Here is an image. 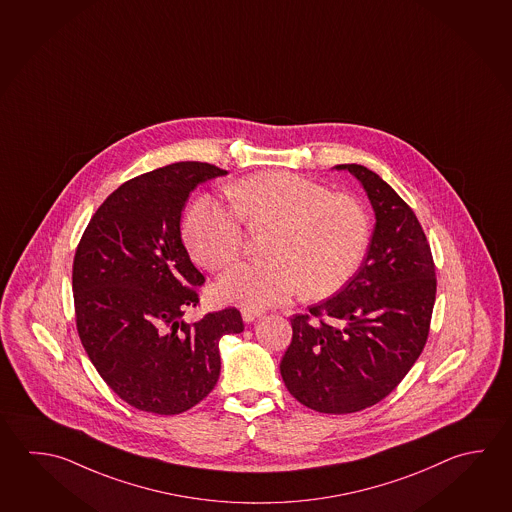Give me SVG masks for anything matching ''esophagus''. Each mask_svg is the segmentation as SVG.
Wrapping results in <instances>:
<instances>
[{"label": "esophagus", "instance_id": "1", "mask_svg": "<svg viewBox=\"0 0 512 512\" xmlns=\"http://www.w3.org/2000/svg\"><path fill=\"white\" fill-rule=\"evenodd\" d=\"M260 316L261 312H258V310H251V308H243L242 310V317L245 323H252V321H256Z\"/></svg>", "mask_w": 512, "mask_h": 512}]
</instances>
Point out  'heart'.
<instances>
[{
    "label": "heart",
    "instance_id": "1",
    "mask_svg": "<svg viewBox=\"0 0 512 512\" xmlns=\"http://www.w3.org/2000/svg\"><path fill=\"white\" fill-rule=\"evenodd\" d=\"M233 209L202 196L184 222L191 258L220 270L240 256L242 222L272 229L267 256L240 263L216 283L218 298L251 310L281 305L301 290L326 298L354 278L370 243V218L352 195L285 171L243 178L227 187Z\"/></svg>",
    "mask_w": 512,
    "mask_h": 512
}]
</instances>
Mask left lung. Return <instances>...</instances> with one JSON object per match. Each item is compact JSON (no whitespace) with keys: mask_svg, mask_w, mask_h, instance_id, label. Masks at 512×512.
<instances>
[{"mask_svg":"<svg viewBox=\"0 0 512 512\" xmlns=\"http://www.w3.org/2000/svg\"><path fill=\"white\" fill-rule=\"evenodd\" d=\"M375 213L363 265L332 298L292 317L279 372L292 397L319 413H355L397 388L428 341L437 279L426 234L393 187L341 164Z\"/></svg>","mask_w":512,"mask_h":512,"instance_id":"1","label":"left lung"}]
</instances>
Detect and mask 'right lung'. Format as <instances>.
Instances as JSON below:
<instances>
[{"label": "right lung", "instance_id": "right-lung-1", "mask_svg": "<svg viewBox=\"0 0 512 512\" xmlns=\"http://www.w3.org/2000/svg\"><path fill=\"white\" fill-rule=\"evenodd\" d=\"M225 169L177 162L124 182L104 200L75 251L77 332L104 382L140 411L178 415L220 377V339L243 332L236 308L196 323L204 274L182 243L187 196Z\"/></svg>", "mask_w": 512, "mask_h": 512}]
</instances>
